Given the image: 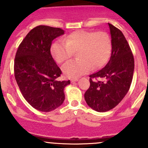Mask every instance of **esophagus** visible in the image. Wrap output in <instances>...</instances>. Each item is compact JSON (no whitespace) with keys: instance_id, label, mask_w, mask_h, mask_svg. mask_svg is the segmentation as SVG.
I'll list each match as a JSON object with an SVG mask.
<instances>
[{"instance_id":"esophagus-1","label":"esophagus","mask_w":148,"mask_h":148,"mask_svg":"<svg viewBox=\"0 0 148 148\" xmlns=\"http://www.w3.org/2000/svg\"><path fill=\"white\" fill-rule=\"evenodd\" d=\"M79 80L78 78H74V79H71V82H77Z\"/></svg>"}]
</instances>
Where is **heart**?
Listing matches in <instances>:
<instances>
[{
  "label": "heart",
  "mask_w": 148,
  "mask_h": 148,
  "mask_svg": "<svg viewBox=\"0 0 148 148\" xmlns=\"http://www.w3.org/2000/svg\"><path fill=\"white\" fill-rule=\"evenodd\" d=\"M77 51V59L69 61L62 67L66 77L74 78L97 69L105 64L112 52L110 36L104 31L79 30L53 43L51 53L57 63L62 64Z\"/></svg>",
  "instance_id": "1"
}]
</instances>
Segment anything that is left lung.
Segmentation results:
<instances>
[{"label": "left lung", "instance_id": "1", "mask_svg": "<svg viewBox=\"0 0 148 148\" xmlns=\"http://www.w3.org/2000/svg\"><path fill=\"white\" fill-rule=\"evenodd\" d=\"M108 24L111 57L104 68L89 75L90 86L84 94L88 105L99 112L112 110L125 97L130 87L135 67L133 54L125 36L120 29Z\"/></svg>", "mask_w": 148, "mask_h": 148}]
</instances>
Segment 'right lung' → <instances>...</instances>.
Returning <instances> with one entry per match:
<instances>
[{"mask_svg":"<svg viewBox=\"0 0 148 148\" xmlns=\"http://www.w3.org/2000/svg\"><path fill=\"white\" fill-rule=\"evenodd\" d=\"M64 34L60 28L38 26L28 32L16 51V82L25 99L39 111L50 112L62 105L64 89L70 84L57 79L62 71L51 54L52 41Z\"/></svg>","mask_w":148,"mask_h":148,"instance_id":"1","label":"right lung"}]
</instances>
